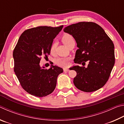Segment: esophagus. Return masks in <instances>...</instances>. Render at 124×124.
I'll use <instances>...</instances> for the list:
<instances>
[{
    "label": "esophagus",
    "mask_w": 124,
    "mask_h": 124,
    "mask_svg": "<svg viewBox=\"0 0 124 124\" xmlns=\"http://www.w3.org/2000/svg\"><path fill=\"white\" fill-rule=\"evenodd\" d=\"M63 71H64V72H68V71H69V69L67 68H63Z\"/></svg>",
    "instance_id": "34e87169"
}]
</instances>
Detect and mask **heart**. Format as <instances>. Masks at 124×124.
I'll return each mask as SVG.
<instances>
[{
  "instance_id": "b5f03b06",
  "label": "heart",
  "mask_w": 124,
  "mask_h": 124,
  "mask_svg": "<svg viewBox=\"0 0 124 124\" xmlns=\"http://www.w3.org/2000/svg\"><path fill=\"white\" fill-rule=\"evenodd\" d=\"M62 41L64 45H66L67 47L69 45L72 43V41H74V39L72 35L69 34H64L62 37ZM56 45L55 43H53L50 47V52L52 53L54 52ZM69 62H70V58H58L55 61V63L60 67H66L68 66Z\"/></svg>"
}]
</instances>
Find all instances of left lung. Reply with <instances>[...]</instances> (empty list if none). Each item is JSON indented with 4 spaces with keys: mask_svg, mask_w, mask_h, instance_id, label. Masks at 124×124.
I'll list each match as a JSON object with an SVG mask.
<instances>
[{
    "mask_svg": "<svg viewBox=\"0 0 124 124\" xmlns=\"http://www.w3.org/2000/svg\"><path fill=\"white\" fill-rule=\"evenodd\" d=\"M64 32L72 35L79 48L74 61L87 67L75 66L77 75L73 83L77 89L86 92L95 91L106 84L115 63L114 46L101 27L92 22H80L65 27ZM84 66V65H83Z\"/></svg>",
    "mask_w": 124,
    "mask_h": 124,
    "instance_id": "8db88e82",
    "label": "left lung"
}]
</instances>
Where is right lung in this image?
Here are the masks:
<instances>
[{
    "label": "right lung",
    "mask_w": 124,
    "mask_h": 124,
    "mask_svg": "<svg viewBox=\"0 0 124 124\" xmlns=\"http://www.w3.org/2000/svg\"><path fill=\"white\" fill-rule=\"evenodd\" d=\"M63 27H34L24 31L19 38L13 51L14 70L23 89L31 95H50L55 89L58 75L63 72L57 66L47 70L39 64L41 56L50 54L54 39Z\"/></svg>",
    "instance_id": "obj_1"
}]
</instances>
